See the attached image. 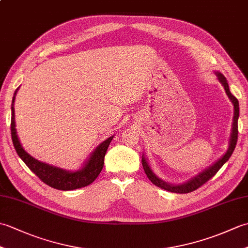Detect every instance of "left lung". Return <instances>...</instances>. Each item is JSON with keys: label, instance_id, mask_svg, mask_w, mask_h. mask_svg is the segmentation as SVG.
<instances>
[{"label": "left lung", "instance_id": "left-lung-1", "mask_svg": "<svg viewBox=\"0 0 248 248\" xmlns=\"http://www.w3.org/2000/svg\"><path fill=\"white\" fill-rule=\"evenodd\" d=\"M217 75L218 77V80L220 81V83L223 84V86L226 91V93H227V96L229 97V99L232 101L233 103V107H234V116H233V124H232V131H231V136H230V144H229V148L227 150V152L220 157V159L215 162L212 166H210L207 170H203L202 172H200L199 175H197L196 177L192 178L191 180L188 182L184 183V184H180V186H171L170 183H166L161 179L157 178L154 171L151 170V168L149 167L148 163H147L146 159L144 157V155L141 156V164H143L144 167V170L146 172L147 177H148L149 180L155 184V186H159L163 189H166L168 192H172V193H179V194H186V193H191L195 189H197L198 187H200L205 182H208L210 179L212 177L215 176V173H217L219 170L220 167H222L226 162L229 160V157L232 155V152L235 148V145H236V140H238V119H239V113H240V109H239V101L238 99H236L232 93H230L229 91V86H228V83L226 81V78L222 75V73L217 72Z\"/></svg>", "mask_w": 248, "mask_h": 248}]
</instances>
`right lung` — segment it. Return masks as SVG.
Masks as SVG:
<instances>
[{
	"mask_svg": "<svg viewBox=\"0 0 248 248\" xmlns=\"http://www.w3.org/2000/svg\"><path fill=\"white\" fill-rule=\"evenodd\" d=\"M15 97L13 98V105ZM10 131H12V140L14 147L16 151H17L18 155L21 157V160H22L26 164V166H28L41 181L45 182L46 186L56 189H61V191H71V189L87 186L96 180V178L102 170L105 154H107L109 143L113 140V136H110L107 140H104L103 143L100 144L96 148V150L93 152L92 156L89 157V160L87 161L85 166H84L81 170L71 172L61 170L59 167H54L46 164V163L39 162L38 160L34 159L33 156H31L28 152L22 148V146H21L20 140L18 139L17 131H16L14 107H12V124H10Z\"/></svg>",
	"mask_w": 248,
	"mask_h": 248,
	"instance_id": "1",
	"label": "right lung"
}]
</instances>
